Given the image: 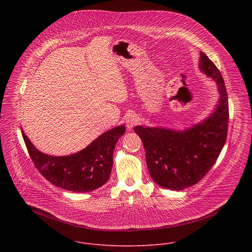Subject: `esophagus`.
<instances>
[{
  "label": "esophagus",
  "instance_id": "esophagus-1",
  "mask_svg": "<svg viewBox=\"0 0 252 252\" xmlns=\"http://www.w3.org/2000/svg\"><path fill=\"white\" fill-rule=\"evenodd\" d=\"M139 123V117L136 114H130L125 120V124L127 129L131 130L133 127H135Z\"/></svg>",
  "mask_w": 252,
  "mask_h": 252
}]
</instances>
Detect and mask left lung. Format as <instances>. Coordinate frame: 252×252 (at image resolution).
<instances>
[{
  "instance_id": "obj_1",
  "label": "left lung",
  "mask_w": 252,
  "mask_h": 252,
  "mask_svg": "<svg viewBox=\"0 0 252 252\" xmlns=\"http://www.w3.org/2000/svg\"><path fill=\"white\" fill-rule=\"evenodd\" d=\"M199 67L216 80L220 93L219 104L208 119L182 132L143 126L134 129L143 141L150 177L171 190H183L202 180L215 165L227 139L229 106L224 80L203 52Z\"/></svg>"
}]
</instances>
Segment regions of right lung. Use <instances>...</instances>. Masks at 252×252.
<instances>
[{
  "mask_svg": "<svg viewBox=\"0 0 252 252\" xmlns=\"http://www.w3.org/2000/svg\"><path fill=\"white\" fill-rule=\"evenodd\" d=\"M125 133L123 125L101 135L83 150L69 156H50L38 151L22 131L23 140L38 172L53 185L72 192H89L110 176L113 150Z\"/></svg>",
  "mask_w": 252,
  "mask_h": 252,
  "instance_id": "1",
  "label": "right lung"
}]
</instances>
